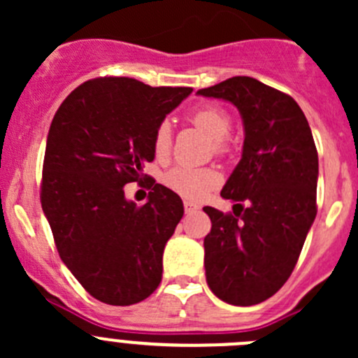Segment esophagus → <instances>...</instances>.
I'll list each match as a JSON object with an SVG mask.
<instances>
[{"label": "esophagus", "instance_id": "34e87169", "mask_svg": "<svg viewBox=\"0 0 358 358\" xmlns=\"http://www.w3.org/2000/svg\"><path fill=\"white\" fill-rule=\"evenodd\" d=\"M183 206H185V213H194V211H197V209H199V206H197L196 202H192V201H185V202H183Z\"/></svg>", "mask_w": 358, "mask_h": 358}]
</instances>
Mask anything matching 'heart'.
Returning a JSON list of instances; mask_svg holds the SVG:
<instances>
[{"label": "heart", "instance_id": "b5f03b06", "mask_svg": "<svg viewBox=\"0 0 358 358\" xmlns=\"http://www.w3.org/2000/svg\"><path fill=\"white\" fill-rule=\"evenodd\" d=\"M190 122L202 129L213 140V147L218 154L227 150V135L230 131V115L222 107L202 106L190 114ZM152 150L157 159H166L171 150V128L168 122H161L152 136ZM169 190L185 199H201L209 190L216 189L222 182V176L213 168H185L176 166L169 169L162 178Z\"/></svg>", "mask_w": 358, "mask_h": 358}]
</instances>
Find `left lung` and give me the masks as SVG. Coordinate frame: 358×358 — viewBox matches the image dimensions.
Returning a JSON list of instances; mask_svg holds the SVG:
<instances>
[{"mask_svg":"<svg viewBox=\"0 0 358 358\" xmlns=\"http://www.w3.org/2000/svg\"><path fill=\"white\" fill-rule=\"evenodd\" d=\"M197 95L234 103L244 124L243 157L222 189L223 199L237 202L234 215L204 208L211 218L206 280L222 301L258 305L289 279L315 220L319 156L312 129L292 96L248 76Z\"/></svg>","mask_w":358,"mask_h":358,"instance_id":"obj_1","label":"left lung"}]
</instances>
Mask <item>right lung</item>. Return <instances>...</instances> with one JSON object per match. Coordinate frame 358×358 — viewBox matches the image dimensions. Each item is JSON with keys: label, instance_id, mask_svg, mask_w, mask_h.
<instances>
[{"label": "right lung", "instance_id": "add662e5", "mask_svg": "<svg viewBox=\"0 0 358 358\" xmlns=\"http://www.w3.org/2000/svg\"><path fill=\"white\" fill-rule=\"evenodd\" d=\"M192 88H152L133 78L83 83L53 117L43 162L41 206L60 258L99 301H143L162 279V252L183 202L152 182L143 206L124 197L154 161L152 136ZM147 176V175H145Z\"/></svg>", "mask_w": 358, "mask_h": 358}]
</instances>
